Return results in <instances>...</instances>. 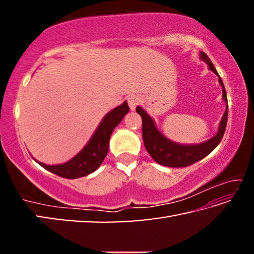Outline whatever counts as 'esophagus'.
I'll use <instances>...</instances> for the list:
<instances>
[{
    "label": "esophagus",
    "instance_id": "esophagus-1",
    "mask_svg": "<svg viewBox=\"0 0 254 254\" xmlns=\"http://www.w3.org/2000/svg\"><path fill=\"white\" fill-rule=\"evenodd\" d=\"M139 102H140V100L136 95H131V96L127 97V103H128V106H130L131 111L135 110V107H136L137 104H139Z\"/></svg>",
    "mask_w": 254,
    "mask_h": 254
}]
</instances>
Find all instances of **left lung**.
Masks as SVG:
<instances>
[{"instance_id": "8db88e82", "label": "left lung", "mask_w": 254, "mask_h": 254, "mask_svg": "<svg viewBox=\"0 0 254 254\" xmlns=\"http://www.w3.org/2000/svg\"><path fill=\"white\" fill-rule=\"evenodd\" d=\"M199 58L207 64L209 70H212L215 75L218 76V81L222 86L223 100L226 103V110L223 114V118L220 122L217 133L209 140L205 142L197 144H182L168 139L158 130L154 120L145 112L141 106H136L137 114L142 118V136L144 147L147 149L150 156L159 165L166 167H173V168H180V167H187L192 163L201 160L207 154L220 144L223 135H224L226 123H227V96L224 84L221 79L218 72L215 69L213 63L210 62L208 56L203 51L199 53Z\"/></svg>"}]
</instances>
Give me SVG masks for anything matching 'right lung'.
<instances>
[{
  "label": "right lung",
  "mask_w": 254,
  "mask_h": 254,
  "mask_svg": "<svg viewBox=\"0 0 254 254\" xmlns=\"http://www.w3.org/2000/svg\"><path fill=\"white\" fill-rule=\"evenodd\" d=\"M127 102L119 105L110 111L97 127L91 139L80 151L72 157L67 162L60 165H46L40 161H37L41 167L49 170L50 173L59 176V177L67 179L80 178L95 171L102 165L107 151H109V143L112 132L117 127L123 118L128 112Z\"/></svg>",
  "instance_id": "add662e5"
}]
</instances>
